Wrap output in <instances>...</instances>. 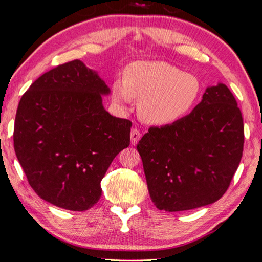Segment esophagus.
I'll return each instance as SVG.
<instances>
[{"mask_svg":"<svg viewBox=\"0 0 262 262\" xmlns=\"http://www.w3.org/2000/svg\"><path fill=\"white\" fill-rule=\"evenodd\" d=\"M130 136H131V144L132 145H136V144L138 143V140L140 139V131L136 127L132 128Z\"/></svg>","mask_w":262,"mask_h":262,"instance_id":"34e87169","label":"esophagus"}]
</instances>
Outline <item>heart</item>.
<instances>
[{"label": "heart", "mask_w": 262, "mask_h": 262, "mask_svg": "<svg viewBox=\"0 0 262 262\" xmlns=\"http://www.w3.org/2000/svg\"><path fill=\"white\" fill-rule=\"evenodd\" d=\"M202 84L192 73L164 61H136L124 72V80L112 85V97L124 106L138 101L145 123L168 125L190 113L199 103Z\"/></svg>", "instance_id": "obj_1"}]
</instances>
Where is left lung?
<instances>
[{
    "instance_id": "1",
    "label": "left lung",
    "mask_w": 262,
    "mask_h": 262,
    "mask_svg": "<svg viewBox=\"0 0 262 262\" xmlns=\"http://www.w3.org/2000/svg\"><path fill=\"white\" fill-rule=\"evenodd\" d=\"M244 119L225 84L176 123L150 127L137 144L150 197L159 210L183 211L221 199L240 164Z\"/></svg>"
}]
</instances>
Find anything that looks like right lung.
Listing matches in <instances>:
<instances>
[{
    "instance_id": "1",
    "label": "right lung",
    "mask_w": 262,
    "mask_h": 262,
    "mask_svg": "<svg viewBox=\"0 0 262 262\" xmlns=\"http://www.w3.org/2000/svg\"><path fill=\"white\" fill-rule=\"evenodd\" d=\"M110 89L80 60L37 78L15 117L14 149L28 183L41 199L84 211L101 196L110 164L130 144L132 123L110 115Z\"/></svg>"
}]
</instances>
